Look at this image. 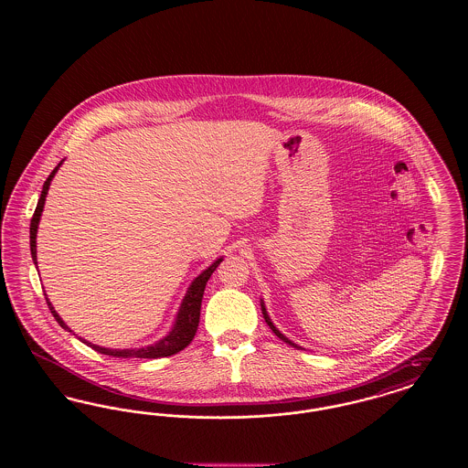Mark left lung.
Wrapping results in <instances>:
<instances>
[{"instance_id":"left-lung-1","label":"left lung","mask_w":468,"mask_h":468,"mask_svg":"<svg viewBox=\"0 0 468 468\" xmlns=\"http://www.w3.org/2000/svg\"><path fill=\"white\" fill-rule=\"evenodd\" d=\"M261 311H263V317H265V321H267L268 326H270V330L273 332V334L277 335L281 340H284L286 344H290V346H292V347H298L294 342H291L290 338H286L284 335L281 334L275 326H273V323H271V319H270V315L267 314V309H265V305H263V300H261Z\"/></svg>"}]
</instances>
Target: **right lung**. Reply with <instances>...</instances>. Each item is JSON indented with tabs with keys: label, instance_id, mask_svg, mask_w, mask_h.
<instances>
[{
	"label": "right lung",
	"instance_id": "1",
	"mask_svg": "<svg viewBox=\"0 0 468 468\" xmlns=\"http://www.w3.org/2000/svg\"><path fill=\"white\" fill-rule=\"evenodd\" d=\"M63 165V161L50 172V176L47 177L44 182V187H42V195H40V200L38 205L35 208V214H33V219L29 224V247H31V258H33V263L37 265V231H38V223H40V218H42V212H44L45 198H47V191H48V186H50V180L56 176V172L59 170V166ZM223 261V258L216 260L210 267L207 270H203L200 275L191 282V286L187 288V292L180 303V309L177 312V319H176V324L172 328V332L166 335L165 338H161L156 344L153 346H147V347H140V349H107V347H100L96 344H90L88 340L80 338L84 344H88L90 347H92L94 351L101 353V355H107V356L113 357H165L172 356V355H177L178 351H182L184 347H187L191 344V340L195 338L197 330H198V323H200V311H201V298H203V291L205 286L210 279V275L214 273V270L219 267V263ZM47 300V305L52 312V315L56 317V321L59 323L61 328L69 330L65 321L59 317V314L54 311L52 303ZM71 332V330H69Z\"/></svg>",
	"mask_w": 468,
	"mask_h": 468
}]
</instances>
